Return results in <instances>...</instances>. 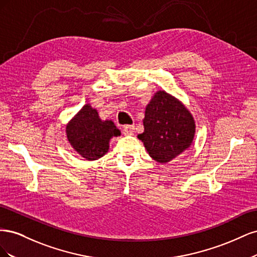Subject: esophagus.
I'll return each mask as SVG.
<instances>
[{
    "label": "esophagus",
    "mask_w": 257,
    "mask_h": 257,
    "mask_svg": "<svg viewBox=\"0 0 257 257\" xmlns=\"http://www.w3.org/2000/svg\"><path fill=\"white\" fill-rule=\"evenodd\" d=\"M135 133V126L134 125H127L123 128V134L125 136H131L134 135Z\"/></svg>",
    "instance_id": "1"
}]
</instances>
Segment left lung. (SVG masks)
<instances>
[{
	"mask_svg": "<svg viewBox=\"0 0 257 257\" xmlns=\"http://www.w3.org/2000/svg\"><path fill=\"white\" fill-rule=\"evenodd\" d=\"M143 134L137 137L159 163H168L192 146L196 124L185 105L166 91L154 93L146 106Z\"/></svg>",
	"mask_w": 257,
	"mask_h": 257,
	"instance_id": "8db88e82",
	"label": "left lung"
}]
</instances>
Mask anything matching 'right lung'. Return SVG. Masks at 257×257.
I'll return each mask as SVG.
<instances>
[{"label":"right lung","instance_id":"add662e5","mask_svg":"<svg viewBox=\"0 0 257 257\" xmlns=\"http://www.w3.org/2000/svg\"><path fill=\"white\" fill-rule=\"evenodd\" d=\"M68 143L80 157L96 161L109 150L110 139L121 135L111 120H102L90 104H85L65 127Z\"/></svg>","mask_w":257,"mask_h":257}]
</instances>
